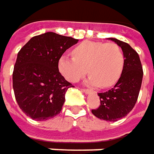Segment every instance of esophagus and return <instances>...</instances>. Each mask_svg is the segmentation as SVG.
<instances>
[{
    "instance_id": "34e87169",
    "label": "esophagus",
    "mask_w": 154,
    "mask_h": 154,
    "mask_svg": "<svg viewBox=\"0 0 154 154\" xmlns=\"http://www.w3.org/2000/svg\"><path fill=\"white\" fill-rule=\"evenodd\" d=\"M81 91H82L84 94H90V92H91V91L88 90V89H85V88L81 89Z\"/></svg>"
}]
</instances>
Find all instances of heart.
Masks as SVG:
<instances>
[{
    "instance_id": "1",
    "label": "heart",
    "mask_w": 154,
    "mask_h": 154,
    "mask_svg": "<svg viewBox=\"0 0 154 154\" xmlns=\"http://www.w3.org/2000/svg\"><path fill=\"white\" fill-rule=\"evenodd\" d=\"M73 54H63L58 61L60 73L70 82L79 81L88 70L86 84L104 88L115 84L122 73L124 54L114 43L86 41L73 48Z\"/></svg>"
}]
</instances>
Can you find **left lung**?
I'll list each match as a JSON object with an SVG mask.
<instances>
[{
	"label": "left lung",
	"mask_w": 154,
	"mask_h": 154,
	"mask_svg": "<svg viewBox=\"0 0 154 154\" xmlns=\"http://www.w3.org/2000/svg\"><path fill=\"white\" fill-rule=\"evenodd\" d=\"M122 49L124 66L115 86L105 93H100V105L92 113L98 119L117 121L124 118L134 108L141 88L143 70L140 56L127 43L115 38H107Z\"/></svg>",
	"instance_id": "1"
}]
</instances>
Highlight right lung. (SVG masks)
<instances>
[{"mask_svg":"<svg viewBox=\"0 0 154 154\" xmlns=\"http://www.w3.org/2000/svg\"><path fill=\"white\" fill-rule=\"evenodd\" d=\"M79 40L48 32L31 38L17 54L13 88L20 108L31 119L48 120L59 114L72 84L59 72L58 61Z\"/></svg>","mask_w":154,"mask_h":154,"instance_id":"1","label":"right lung"}]
</instances>
